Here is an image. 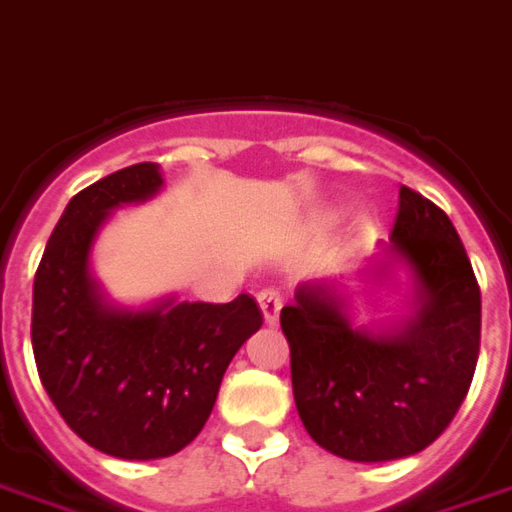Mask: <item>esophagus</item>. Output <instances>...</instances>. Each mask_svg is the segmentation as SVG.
<instances>
[{
  "mask_svg": "<svg viewBox=\"0 0 512 512\" xmlns=\"http://www.w3.org/2000/svg\"><path fill=\"white\" fill-rule=\"evenodd\" d=\"M257 305L263 310L266 324H277V318H280L282 310V293L277 291V288H263V291L257 293Z\"/></svg>",
  "mask_w": 512,
  "mask_h": 512,
  "instance_id": "34e87169",
  "label": "esophagus"
}]
</instances>
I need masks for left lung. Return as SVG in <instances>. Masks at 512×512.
Listing matches in <instances>:
<instances>
[{
    "instance_id": "8db88e82",
    "label": "left lung",
    "mask_w": 512,
    "mask_h": 512,
    "mask_svg": "<svg viewBox=\"0 0 512 512\" xmlns=\"http://www.w3.org/2000/svg\"><path fill=\"white\" fill-rule=\"evenodd\" d=\"M388 260L413 277V316L371 332L327 282H305L282 307L296 410L310 438L355 463L416 455L463 405L480 355V285L455 224L399 188Z\"/></svg>"
}]
</instances>
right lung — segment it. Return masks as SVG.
Listing matches in <instances>:
<instances>
[{
  "instance_id": "1",
  "label": "right lung",
  "mask_w": 512,
  "mask_h": 512,
  "mask_svg": "<svg viewBox=\"0 0 512 512\" xmlns=\"http://www.w3.org/2000/svg\"><path fill=\"white\" fill-rule=\"evenodd\" d=\"M163 188L157 163L113 171L71 199L32 285V352L57 413L88 446L157 460L202 432L224 371L263 313L241 293L227 305L163 299L119 307L91 274L110 210Z\"/></svg>"
}]
</instances>
